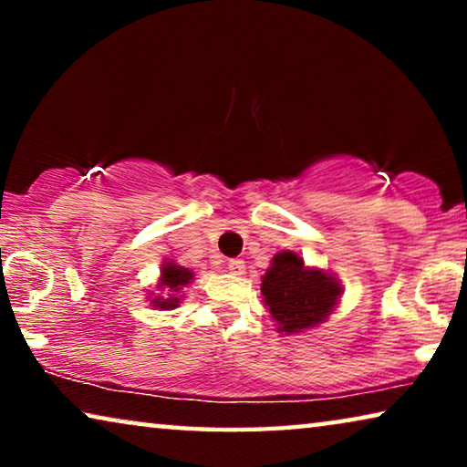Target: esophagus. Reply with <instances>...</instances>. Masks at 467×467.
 <instances>
[{
    "label": "esophagus",
    "instance_id": "obj_1",
    "mask_svg": "<svg viewBox=\"0 0 467 467\" xmlns=\"http://www.w3.org/2000/svg\"><path fill=\"white\" fill-rule=\"evenodd\" d=\"M227 270L235 274V276H240V274H244V261H242V259H229L227 261Z\"/></svg>",
    "mask_w": 467,
    "mask_h": 467
}]
</instances>
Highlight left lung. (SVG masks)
Masks as SVG:
<instances>
[{"mask_svg":"<svg viewBox=\"0 0 467 467\" xmlns=\"http://www.w3.org/2000/svg\"><path fill=\"white\" fill-rule=\"evenodd\" d=\"M342 285L317 267H306L299 254L285 251L272 259L270 270L261 283V296L278 331L299 334L317 327L331 315Z\"/></svg>","mask_w":467,"mask_h":467,"instance_id":"1","label":"left lung"}]
</instances>
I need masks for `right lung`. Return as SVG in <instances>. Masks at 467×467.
<instances>
[{"label": "right lung", "mask_w": 467, "mask_h": 467, "mask_svg": "<svg viewBox=\"0 0 467 467\" xmlns=\"http://www.w3.org/2000/svg\"><path fill=\"white\" fill-rule=\"evenodd\" d=\"M191 280H193V272L187 270V267H181L176 264H171L168 261L161 267V278H159V289L165 291V296L168 297H155L150 299L152 306H157V308H163V310H171V308H178V304H181V297H176V293L182 289V286H187Z\"/></svg>", "instance_id": "obj_1"}]
</instances>
